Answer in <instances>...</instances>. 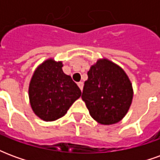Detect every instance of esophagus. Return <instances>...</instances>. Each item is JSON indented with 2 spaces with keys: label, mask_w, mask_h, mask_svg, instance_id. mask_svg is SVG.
I'll return each instance as SVG.
<instances>
[{
  "label": "esophagus",
  "mask_w": 160,
  "mask_h": 160,
  "mask_svg": "<svg viewBox=\"0 0 160 160\" xmlns=\"http://www.w3.org/2000/svg\"><path fill=\"white\" fill-rule=\"evenodd\" d=\"M78 86H79V87H80V90L81 91L83 90V86H84L83 82H81V81H80V82H78Z\"/></svg>",
  "instance_id": "obj_1"
}]
</instances>
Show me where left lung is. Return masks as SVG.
<instances>
[{"instance_id": "obj_1", "label": "left lung", "mask_w": 160, "mask_h": 160, "mask_svg": "<svg viewBox=\"0 0 160 160\" xmlns=\"http://www.w3.org/2000/svg\"><path fill=\"white\" fill-rule=\"evenodd\" d=\"M87 75L81 98L91 117L104 125L118 122L127 114L133 98L126 73L111 61L100 59L91 67Z\"/></svg>"}]
</instances>
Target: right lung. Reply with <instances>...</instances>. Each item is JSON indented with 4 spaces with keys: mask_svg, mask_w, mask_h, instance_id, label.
Masks as SVG:
<instances>
[{
    "mask_svg": "<svg viewBox=\"0 0 160 160\" xmlns=\"http://www.w3.org/2000/svg\"><path fill=\"white\" fill-rule=\"evenodd\" d=\"M62 62L49 59L33 73L29 86V98L34 113L42 120L51 122L66 114L81 91L69 75L62 71Z\"/></svg>",
    "mask_w": 160,
    "mask_h": 160,
    "instance_id": "obj_1",
    "label": "right lung"
}]
</instances>
